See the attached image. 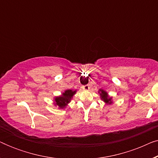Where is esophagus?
<instances>
[{
	"instance_id": "34e87169",
	"label": "esophagus",
	"mask_w": 158,
	"mask_h": 158,
	"mask_svg": "<svg viewBox=\"0 0 158 158\" xmlns=\"http://www.w3.org/2000/svg\"><path fill=\"white\" fill-rule=\"evenodd\" d=\"M83 88L85 90H88L90 89V85H83Z\"/></svg>"
}]
</instances>
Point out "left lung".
Wrapping results in <instances>:
<instances>
[{
    "label": "left lung",
    "instance_id": "1",
    "mask_svg": "<svg viewBox=\"0 0 158 158\" xmlns=\"http://www.w3.org/2000/svg\"><path fill=\"white\" fill-rule=\"evenodd\" d=\"M98 93H100L101 99H102V100L104 101L105 103H109V104H111V103H112L111 98H110V97L108 96V94L105 91V90L100 89V90H99Z\"/></svg>",
    "mask_w": 158,
    "mask_h": 158
}]
</instances>
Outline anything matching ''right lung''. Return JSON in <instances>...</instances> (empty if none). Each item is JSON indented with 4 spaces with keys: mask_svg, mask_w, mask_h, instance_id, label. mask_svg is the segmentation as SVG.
<instances>
[{
    "mask_svg": "<svg viewBox=\"0 0 158 158\" xmlns=\"http://www.w3.org/2000/svg\"><path fill=\"white\" fill-rule=\"evenodd\" d=\"M76 93V90H67L64 91V93L62 94V96L59 97H56L55 98V105H57L61 109H63L64 107H65L68 105V103H70V101L72 99L73 95Z\"/></svg>",
    "mask_w": 158,
    "mask_h": 158,
    "instance_id": "1",
    "label": "right lung"
}]
</instances>
